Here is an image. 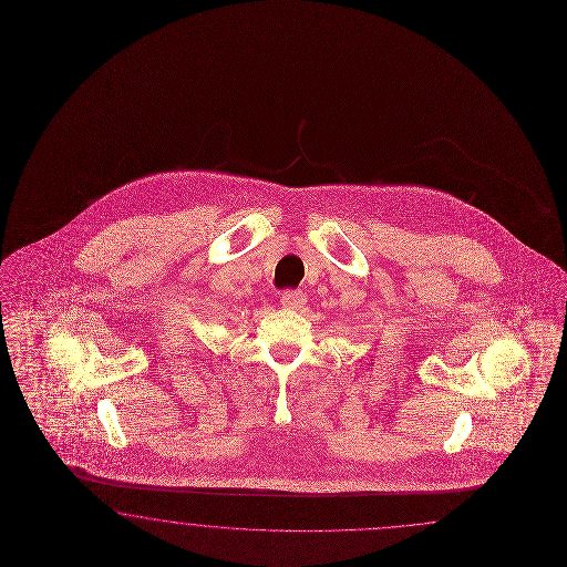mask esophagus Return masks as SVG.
Wrapping results in <instances>:
<instances>
[{"instance_id": "34e87169", "label": "esophagus", "mask_w": 567, "mask_h": 567, "mask_svg": "<svg viewBox=\"0 0 567 567\" xmlns=\"http://www.w3.org/2000/svg\"><path fill=\"white\" fill-rule=\"evenodd\" d=\"M280 303L287 309H303L307 306L306 295L303 291H285L280 297Z\"/></svg>"}]
</instances>
